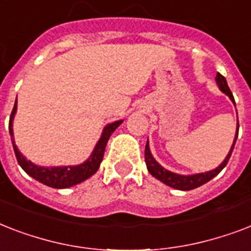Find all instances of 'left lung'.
I'll list each match as a JSON object with an SVG mask.
<instances>
[{"label":"left lung","mask_w":251,"mask_h":251,"mask_svg":"<svg viewBox=\"0 0 251 251\" xmlns=\"http://www.w3.org/2000/svg\"><path fill=\"white\" fill-rule=\"evenodd\" d=\"M216 82H218L219 88H220L224 94L228 95L230 100L234 102L233 95H232V92H230L226 78H224L220 73L216 74ZM237 137H238V124H237V133H236V138H234L233 146H232V149H230L228 156L226 157V160L223 161L222 164L219 165L216 169L206 172V173H198V175H193V176H181V175H176V173H172V172L167 171L165 168L161 167V165L152 157V155H151V152H150L149 141H147V145H146V149H145L146 165H147V169H149L150 173H151L155 178H157L159 181H161V182H164L165 185H168V186L175 187V189H178V190H193V189H195V187L202 186L203 183L208 182L211 178H214L215 176H218L219 173L223 171V168L228 164V160H229L230 155H232V151H233L234 149V145H236Z\"/></svg>","instance_id":"obj_1"}]
</instances>
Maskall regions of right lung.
<instances>
[{
  "instance_id": "1",
  "label": "right lung",
  "mask_w": 251,
  "mask_h": 251,
  "mask_svg": "<svg viewBox=\"0 0 251 251\" xmlns=\"http://www.w3.org/2000/svg\"><path fill=\"white\" fill-rule=\"evenodd\" d=\"M17 112V100H15V104H14V108L11 110V114H10V121H9V131L10 135L13 138V118L14 114ZM122 121H116L113 124H109L108 126H105V129L102 131L101 138L99 139L98 145L95 147L94 152L90 156V159L87 161H84L83 164L76 165V167H52V168H44V167H37L33 163H31L29 160H27L23 155H22L19 151H18V147L15 146V142L14 139H11L13 142L14 152H15V156H17V160L19 163L23 171L29 175L31 177H33L35 179H37L39 182L44 183L47 186L56 187V189H65V187H70L73 185H76V183L82 182L84 179H87L88 177L96 173V171L100 167V163L102 160V156H104V151H105V146L108 143V139L112 135L114 130L117 129L118 126L121 125Z\"/></svg>"
}]
</instances>
